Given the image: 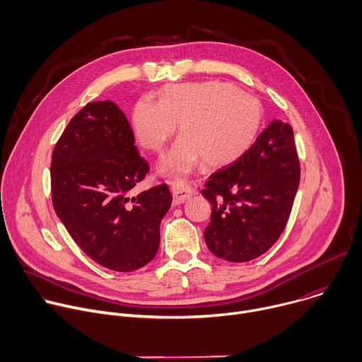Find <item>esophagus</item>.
<instances>
[{"label":"esophagus","instance_id":"1","mask_svg":"<svg viewBox=\"0 0 362 362\" xmlns=\"http://www.w3.org/2000/svg\"><path fill=\"white\" fill-rule=\"evenodd\" d=\"M193 189L187 186L183 182H173L172 183V193H173V203L175 204H182L187 197L193 194Z\"/></svg>","mask_w":362,"mask_h":362}]
</instances>
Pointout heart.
Here are the masks:
<instances>
[{
	"mask_svg": "<svg viewBox=\"0 0 362 362\" xmlns=\"http://www.w3.org/2000/svg\"><path fill=\"white\" fill-rule=\"evenodd\" d=\"M262 122L259 100L223 81L170 86L159 101L140 98L132 115L134 137L153 153L165 150L179 124L180 139L159 166L162 175L177 179L203 162L218 168L239 159Z\"/></svg>",
	"mask_w": 362,
	"mask_h": 362,
	"instance_id": "obj_1",
	"label": "heart"
}]
</instances>
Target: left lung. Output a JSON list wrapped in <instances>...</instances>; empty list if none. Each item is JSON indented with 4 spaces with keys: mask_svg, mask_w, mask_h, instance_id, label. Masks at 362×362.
<instances>
[{
    "mask_svg": "<svg viewBox=\"0 0 362 362\" xmlns=\"http://www.w3.org/2000/svg\"><path fill=\"white\" fill-rule=\"evenodd\" d=\"M291 124L272 120L239 159L209 176L202 194L212 204L204 242L228 262H247L281 236L299 186Z\"/></svg>",
    "mask_w": 362,
    "mask_h": 362,
    "instance_id": "obj_1",
    "label": "left lung"
}]
</instances>
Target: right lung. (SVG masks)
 <instances>
[{"label":"right lung","mask_w":362,"mask_h":362,"mask_svg":"<svg viewBox=\"0 0 362 362\" xmlns=\"http://www.w3.org/2000/svg\"><path fill=\"white\" fill-rule=\"evenodd\" d=\"M49 172L56 214L94 262L132 272L153 259L172 194L165 183L132 194L148 165L116 103H88L70 120Z\"/></svg>","instance_id":"1"}]
</instances>
